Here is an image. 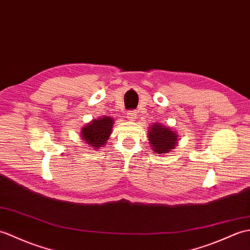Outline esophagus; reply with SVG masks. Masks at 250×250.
Returning a JSON list of instances; mask_svg holds the SVG:
<instances>
[{
    "label": "esophagus",
    "instance_id": "34e87169",
    "mask_svg": "<svg viewBox=\"0 0 250 250\" xmlns=\"http://www.w3.org/2000/svg\"><path fill=\"white\" fill-rule=\"evenodd\" d=\"M126 118L129 119L130 121H134L137 118V113L134 111H130L126 113Z\"/></svg>",
    "mask_w": 250,
    "mask_h": 250
}]
</instances>
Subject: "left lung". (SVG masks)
Returning a JSON list of instances; mask_svg holds the SVG:
<instances>
[{
    "mask_svg": "<svg viewBox=\"0 0 250 250\" xmlns=\"http://www.w3.org/2000/svg\"><path fill=\"white\" fill-rule=\"evenodd\" d=\"M148 138L151 149L158 154L168 153L171 149L176 147L178 143V134L168 127L161 124H154L149 126Z\"/></svg>",
    "mask_w": 250,
    "mask_h": 250,
    "instance_id": "8db88e82",
    "label": "left lung"
}]
</instances>
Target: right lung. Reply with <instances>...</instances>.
Wrapping results in <instances>:
<instances>
[{"instance_id":"1","label":"right lung","mask_w":250,"mask_h":250,"mask_svg":"<svg viewBox=\"0 0 250 250\" xmlns=\"http://www.w3.org/2000/svg\"><path fill=\"white\" fill-rule=\"evenodd\" d=\"M113 125V118L108 116H103V117L94 119L88 125H84L81 131V136L90 147L98 149L105 145L112 133Z\"/></svg>"}]
</instances>
